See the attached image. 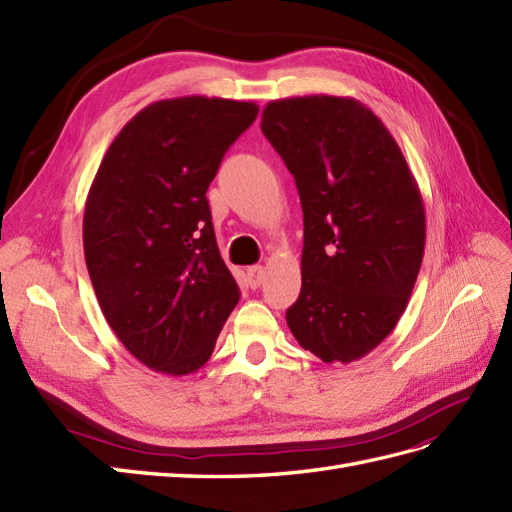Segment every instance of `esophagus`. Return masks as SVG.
<instances>
[{
    "label": "esophagus",
    "mask_w": 512,
    "mask_h": 512,
    "mask_svg": "<svg viewBox=\"0 0 512 512\" xmlns=\"http://www.w3.org/2000/svg\"><path fill=\"white\" fill-rule=\"evenodd\" d=\"M246 279H248V285L253 287H259L261 283H264V279H266V268L264 266H251L246 270Z\"/></svg>",
    "instance_id": "34e87169"
}]
</instances>
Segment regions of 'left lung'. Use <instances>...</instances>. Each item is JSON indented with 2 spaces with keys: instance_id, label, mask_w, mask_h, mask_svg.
<instances>
[{
  "instance_id": "left-lung-1",
  "label": "left lung",
  "mask_w": 512,
  "mask_h": 512,
  "mask_svg": "<svg viewBox=\"0 0 512 512\" xmlns=\"http://www.w3.org/2000/svg\"><path fill=\"white\" fill-rule=\"evenodd\" d=\"M261 131L303 205V285L285 320L324 363L368 355L396 329L426 244L424 201L389 129L361 101H270Z\"/></svg>"
}]
</instances>
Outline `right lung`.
Segmentation results:
<instances>
[{
    "label": "right lung",
    "mask_w": 512,
    "mask_h": 512,
    "mask_svg": "<svg viewBox=\"0 0 512 512\" xmlns=\"http://www.w3.org/2000/svg\"><path fill=\"white\" fill-rule=\"evenodd\" d=\"M257 112L218 97L155 101L114 138L90 186L84 255L99 307L155 372L203 368L240 300L205 192Z\"/></svg>",
    "instance_id": "1"
}]
</instances>
